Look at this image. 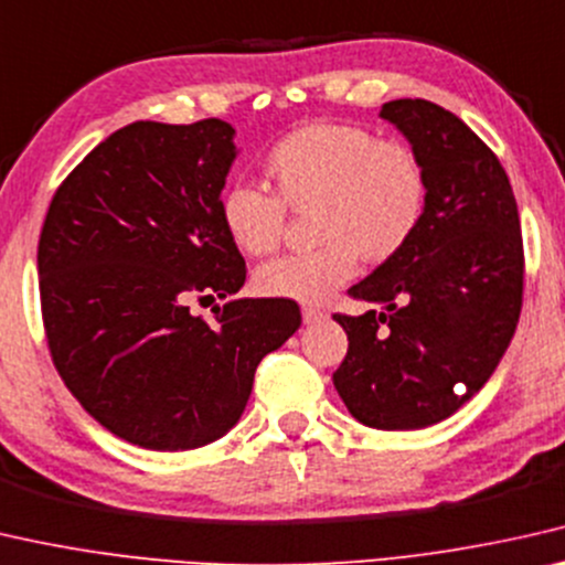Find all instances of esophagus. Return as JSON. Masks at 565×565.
<instances>
[{
    "label": "esophagus",
    "mask_w": 565,
    "mask_h": 565,
    "mask_svg": "<svg viewBox=\"0 0 565 565\" xmlns=\"http://www.w3.org/2000/svg\"><path fill=\"white\" fill-rule=\"evenodd\" d=\"M301 319H305V324H317L327 319V311L319 309V307H305L301 309Z\"/></svg>",
    "instance_id": "1"
}]
</instances>
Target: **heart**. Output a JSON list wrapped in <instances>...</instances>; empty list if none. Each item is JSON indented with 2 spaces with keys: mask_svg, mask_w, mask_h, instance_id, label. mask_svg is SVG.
Wrapping results in <instances>:
<instances>
[{
  "mask_svg": "<svg viewBox=\"0 0 565 565\" xmlns=\"http://www.w3.org/2000/svg\"><path fill=\"white\" fill-rule=\"evenodd\" d=\"M271 195L231 184L217 215L231 246L264 258L284 238V210L309 215V254L260 266L254 289L266 299L319 305L358 274L360 258L383 264L398 256L424 221L428 182L416 149L375 137L358 124L315 121L281 137L264 157Z\"/></svg>",
  "mask_w": 565,
  "mask_h": 565,
  "instance_id": "b5f03b06",
  "label": "heart"
}]
</instances>
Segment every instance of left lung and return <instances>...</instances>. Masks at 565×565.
Returning a JSON list of instances; mask_svg holds the SVG:
<instances>
[{"label":"left lung","mask_w":565,"mask_h":565,"mask_svg":"<svg viewBox=\"0 0 565 565\" xmlns=\"http://www.w3.org/2000/svg\"><path fill=\"white\" fill-rule=\"evenodd\" d=\"M381 116L424 162L426 210L408 246L348 291L375 307L334 315L350 344L332 381L360 424L411 431L490 381L515 334L525 258L508 174L459 116L424 98Z\"/></svg>","instance_id":"obj_1"}]
</instances>
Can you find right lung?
<instances>
[{
	"label": "right lung",
	"mask_w": 565,
	"mask_h": 565,
	"mask_svg": "<svg viewBox=\"0 0 565 565\" xmlns=\"http://www.w3.org/2000/svg\"><path fill=\"white\" fill-rule=\"evenodd\" d=\"M233 137L221 119L124 126L65 177L42 225L53 363L100 426L141 449H198L228 434L258 363L301 324L286 299H231L213 322L190 311L246 281L217 215Z\"/></svg>",
	"instance_id": "obj_1"
}]
</instances>
